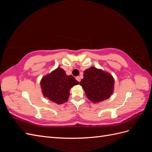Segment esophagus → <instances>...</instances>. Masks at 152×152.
<instances>
[{
  "instance_id": "obj_1",
  "label": "esophagus",
  "mask_w": 152,
  "mask_h": 152,
  "mask_svg": "<svg viewBox=\"0 0 152 152\" xmlns=\"http://www.w3.org/2000/svg\"><path fill=\"white\" fill-rule=\"evenodd\" d=\"M75 79H76V80H77L78 82H80V77L79 76L76 77Z\"/></svg>"
}]
</instances>
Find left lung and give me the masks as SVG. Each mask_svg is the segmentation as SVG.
<instances>
[{"mask_svg": "<svg viewBox=\"0 0 152 152\" xmlns=\"http://www.w3.org/2000/svg\"><path fill=\"white\" fill-rule=\"evenodd\" d=\"M114 79L110 73L92 66L84 72L80 85L88 98L94 103L108 99L113 93Z\"/></svg>", "mask_w": 152, "mask_h": 152, "instance_id": "left-lung-1", "label": "left lung"}]
</instances>
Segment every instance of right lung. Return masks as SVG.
Masks as SVG:
<instances>
[{
	"mask_svg": "<svg viewBox=\"0 0 152 152\" xmlns=\"http://www.w3.org/2000/svg\"><path fill=\"white\" fill-rule=\"evenodd\" d=\"M40 87L45 98L59 104L66 102L70 90L72 87L79 84L72 75H67L63 68L58 67L40 80Z\"/></svg>",
	"mask_w": 152,
	"mask_h": 152,
	"instance_id": "1",
	"label": "right lung"
}]
</instances>
